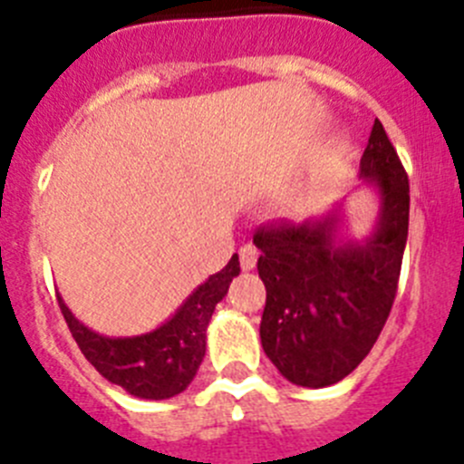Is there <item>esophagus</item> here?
I'll return each mask as SVG.
<instances>
[{"mask_svg":"<svg viewBox=\"0 0 464 464\" xmlns=\"http://www.w3.org/2000/svg\"><path fill=\"white\" fill-rule=\"evenodd\" d=\"M239 262H241V269L244 272H251L253 267H256L257 262V248L251 244H246L239 248Z\"/></svg>","mask_w":464,"mask_h":464,"instance_id":"obj_1","label":"esophagus"}]
</instances>
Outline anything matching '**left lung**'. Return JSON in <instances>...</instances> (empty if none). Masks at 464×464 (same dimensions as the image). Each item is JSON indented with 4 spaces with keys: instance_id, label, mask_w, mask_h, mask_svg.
Masks as SVG:
<instances>
[{
    "instance_id": "left-lung-1",
    "label": "left lung",
    "mask_w": 464,
    "mask_h": 464,
    "mask_svg": "<svg viewBox=\"0 0 464 464\" xmlns=\"http://www.w3.org/2000/svg\"><path fill=\"white\" fill-rule=\"evenodd\" d=\"M360 179L379 197L364 239L342 232L343 208L304 223L260 227L253 244L267 302L260 339L290 383L325 388L367 358L392 309L409 232V179L381 121L360 160Z\"/></svg>"
}]
</instances>
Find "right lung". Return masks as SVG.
<instances>
[{
	"label": "right lung",
	"mask_w": 464,
	"mask_h": 464,
	"mask_svg": "<svg viewBox=\"0 0 464 464\" xmlns=\"http://www.w3.org/2000/svg\"><path fill=\"white\" fill-rule=\"evenodd\" d=\"M239 256L192 290L171 318L137 337H104L76 318L57 297L81 353L106 381L141 400H169L195 379L207 353V327L213 309L239 276Z\"/></svg>",
	"instance_id": "right-lung-1"
}]
</instances>
